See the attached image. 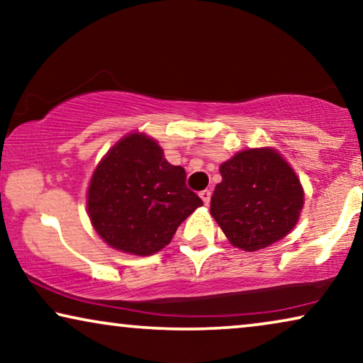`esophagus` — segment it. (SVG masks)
Here are the masks:
<instances>
[{
	"label": "esophagus",
	"instance_id": "esophagus-1",
	"mask_svg": "<svg viewBox=\"0 0 363 363\" xmlns=\"http://www.w3.org/2000/svg\"><path fill=\"white\" fill-rule=\"evenodd\" d=\"M200 198L203 200V203H205V205H210L211 191H210V190H203V191H200Z\"/></svg>",
	"mask_w": 363,
	"mask_h": 363
}]
</instances>
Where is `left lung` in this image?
Returning a JSON list of instances; mask_svg holds the SVG:
<instances>
[{"label":"left lung","mask_w":363,"mask_h":363,"mask_svg":"<svg viewBox=\"0 0 363 363\" xmlns=\"http://www.w3.org/2000/svg\"><path fill=\"white\" fill-rule=\"evenodd\" d=\"M211 216L233 246L247 252L279 241L296 226L304 190L289 163L272 148H247L221 163Z\"/></svg>","instance_id":"1"}]
</instances>
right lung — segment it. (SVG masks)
I'll list each match as a JSON object with an SVG mask.
<instances>
[{
	"instance_id": "add662e5",
	"label": "right lung",
	"mask_w": 363,
	"mask_h": 363,
	"mask_svg": "<svg viewBox=\"0 0 363 363\" xmlns=\"http://www.w3.org/2000/svg\"><path fill=\"white\" fill-rule=\"evenodd\" d=\"M185 168L168 163L145 133H128L99 163L87 193L94 230L108 246L150 256L203 205L185 183Z\"/></svg>"
}]
</instances>
